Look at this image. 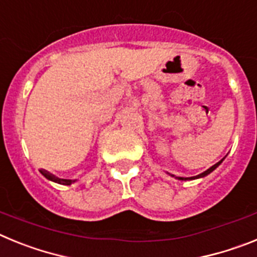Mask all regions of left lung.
<instances>
[{
    "mask_svg": "<svg viewBox=\"0 0 257 257\" xmlns=\"http://www.w3.org/2000/svg\"><path fill=\"white\" fill-rule=\"evenodd\" d=\"M225 157H226V156H225ZM225 157H224V158H222L221 161H219V162H217V163H215V165H213V166H211L210 169L206 170L205 172H202V174L197 175V176H192V178H176V179H179V180H184V181H185V180H196V179H202V178H205V176H207V175H210L211 172L213 171V170H216L217 167H219V166L221 165L222 161L225 160ZM171 176H174V175H171Z\"/></svg>",
    "mask_w": 257,
    "mask_h": 257,
    "instance_id": "left-lung-1",
    "label": "left lung"
}]
</instances>
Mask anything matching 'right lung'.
Listing matches in <instances>:
<instances>
[{
  "mask_svg": "<svg viewBox=\"0 0 257 257\" xmlns=\"http://www.w3.org/2000/svg\"><path fill=\"white\" fill-rule=\"evenodd\" d=\"M40 171H41V174L44 175L46 179L54 181V183L61 184V185H70V184H73V183H76V181H77L76 179H74V180H69V179H59V178H56L55 175L50 174L49 171H45V170H40Z\"/></svg>",
  "mask_w": 257,
  "mask_h": 257,
  "instance_id": "1",
  "label": "right lung"
}]
</instances>
